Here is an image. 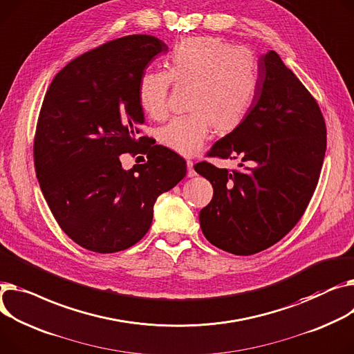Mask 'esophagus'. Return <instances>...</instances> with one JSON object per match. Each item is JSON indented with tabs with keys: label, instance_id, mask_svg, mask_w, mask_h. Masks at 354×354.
I'll return each mask as SVG.
<instances>
[{
	"label": "esophagus",
	"instance_id": "1",
	"mask_svg": "<svg viewBox=\"0 0 354 354\" xmlns=\"http://www.w3.org/2000/svg\"><path fill=\"white\" fill-rule=\"evenodd\" d=\"M186 167H187V176L194 178L196 175V172L194 169V162L192 160H186Z\"/></svg>",
	"mask_w": 354,
	"mask_h": 354
}]
</instances>
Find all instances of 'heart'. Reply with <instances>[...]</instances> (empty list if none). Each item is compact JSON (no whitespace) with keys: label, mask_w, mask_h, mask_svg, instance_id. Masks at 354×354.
Here are the masks:
<instances>
[{"label":"heart","mask_w":354,"mask_h":354,"mask_svg":"<svg viewBox=\"0 0 354 354\" xmlns=\"http://www.w3.org/2000/svg\"><path fill=\"white\" fill-rule=\"evenodd\" d=\"M171 81L192 86V113L175 118L158 138L169 151L192 156L205 145L212 127L230 133L246 121L257 98L261 73L256 57L243 46L207 35L185 38L168 57V74L148 71L140 77L139 104L152 120L167 115Z\"/></svg>","instance_id":"1"}]
</instances>
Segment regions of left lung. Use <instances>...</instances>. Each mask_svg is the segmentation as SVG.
Instances as JSON below:
<instances>
[{
  "label": "left lung",
  "mask_w": 354,
  "mask_h": 354,
  "mask_svg": "<svg viewBox=\"0 0 354 354\" xmlns=\"http://www.w3.org/2000/svg\"><path fill=\"white\" fill-rule=\"evenodd\" d=\"M257 62L261 85L249 116L207 152L239 158L245 169L194 167L214 186L199 214L205 238L241 256L270 248L293 229L316 189L326 152L324 120L310 92L274 51Z\"/></svg>",
  "instance_id": "8db88e82"
}]
</instances>
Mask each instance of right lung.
Returning <instances> with one entry per match:
<instances>
[{
	"label": "right lung",
	"mask_w": 354,
	"mask_h": 354,
	"mask_svg": "<svg viewBox=\"0 0 354 354\" xmlns=\"http://www.w3.org/2000/svg\"><path fill=\"white\" fill-rule=\"evenodd\" d=\"M168 45L152 35L109 41L64 66L41 106L34 140L38 183L61 229L80 246L113 253L151 227L158 196L186 175V162L148 136L138 86ZM147 155L125 171L120 155Z\"/></svg>",
	"instance_id": "obj_1"
}]
</instances>
